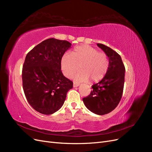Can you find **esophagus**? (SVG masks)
Listing matches in <instances>:
<instances>
[{"instance_id": "34e87169", "label": "esophagus", "mask_w": 152, "mask_h": 152, "mask_svg": "<svg viewBox=\"0 0 152 152\" xmlns=\"http://www.w3.org/2000/svg\"><path fill=\"white\" fill-rule=\"evenodd\" d=\"M80 84H79V83H77V82H73V87H78L79 86Z\"/></svg>"}]
</instances>
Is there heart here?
Returning <instances> with one entry per match:
<instances>
[{
	"label": "heart",
	"instance_id": "obj_1",
	"mask_svg": "<svg viewBox=\"0 0 152 152\" xmlns=\"http://www.w3.org/2000/svg\"><path fill=\"white\" fill-rule=\"evenodd\" d=\"M109 65L107 54L88 45L75 47L71 54H65L61 60L62 71L66 77L71 78L79 69L75 79L86 82L89 79L97 82L102 79Z\"/></svg>",
	"mask_w": 152,
	"mask_h": 152
}]
</instances>
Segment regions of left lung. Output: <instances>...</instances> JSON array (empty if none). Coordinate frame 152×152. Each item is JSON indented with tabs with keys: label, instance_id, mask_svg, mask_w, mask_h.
<instances>
[{
	"label": "left lung",
	"instance_id": "left-lung-1",
	"mask_svg": "<svg viewBox=\"0 0 152 152\" xmlns=\"http://www.w3.org/2000/svg\"><path fill=\"white\" fill-rule=\"evenodd\" d=\"M109 58V65L103 79L92 86L93 91L82 99L87 108L93 113L103 115L115 108L123 93L125 66L117 52L102 44H98Z\"/></svg>",
	"mask_w": 152,
	"mask_h": 152
}]
</instances>
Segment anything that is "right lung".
Masks as SVG:
<instances>
[{
    "label": "right lung",
    "mask_w": 152,
    "mask_h": 152,
    "mask_svg": "<svg viewBox=\"0 0 152 152\" xmlns=\"http://www.w3.org/2000/svg\"><path fill=\"white\" fill-rule=\"evenodd\" d=\"M66 40L48 39L26 54L23 66V88L26 98L37 112L50 115L60 109L73 82L63 75L61 60L71 47Z\"/></svg>",
    "instance_id": "add662e5"
}]
</instances>
